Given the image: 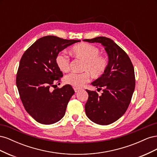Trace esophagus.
I'll return each mask as SVG.
<instances>
[{"instance_id": "34e87169", "label": "esophagus", "mask_w": 157, "mask_h": 157, "mask_svg": "<svg viewBox=\"0 0 157 157\" xmlns=\"http://www.w3.org/2000/svg\"><path fill=\"white\" fill-rule=\"evenodd\" d=\"M74 90H75V92L77 93V92H79V89L78 88H74Z\"/></svg>"}]
</instances>
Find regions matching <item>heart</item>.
I'll use <instances>...</instances> for the list:
<instances>
[{
  "instance_id": "b5f03b06",
  "label": "heart",
  "mask_w": 157,
  "mask_h": 157,
  "mask_svg": "<svg viewBox=\"0 0 157 157\" xmlns=\"http://www.w3.org/2000/svg\"><path fill=\"white\" fill-rule=\"evenodd\" d=\"M71 52L78 58L85 61L83 70L88 72L82 73H71L64 77L66 84L75 88H80L90 80V74L94 77L98 78L105 73L108 62L105 57L99 56V50L96 46L81 43L75 46ZM57 67L62 72H67L69 69V58L64 53H59L56 58Z\"/></svg>"
}]
</instances>
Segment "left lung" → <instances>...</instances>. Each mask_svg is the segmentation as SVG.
I'll use <instances>...</instances> for the list:
<instances>
[{"mask_svg": "<svg viewBox=\"0 0 157 157\" xmlns=\"http://www.w3.org/2000/svg\"><path fill=\"white\" fill-rule=\"evenodd\" d=\"M83 41L101 44L108 56L106 71L91 84L101 89L96 92L86 90L88 94L85 112L90 121L100 125H108L120 118L129 106L135 89L134 69L126 52L113 40L98 36Z\"/></svg>", "mask_w": 157, "mask_h": 157, "instance_id": "8db88e82", "label": "left lung"}]
</instances>
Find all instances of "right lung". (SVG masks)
<instances>
[{
	"label": "right lung",
	"mask_w": 157,
	"mask_h": 157,
	"mask_svg": "<svg viewBox=\"0 0 157 157\" xmlns=\"http://www.w3.org/2000/svg\"><path fill=\"white\" fill-rule=\"evenodd\" d=\"M78 42L56 36H43L21 57L16 76L17 88L26 111L40 124H54L65 115L75 91L68 84L50 90L56 80L63 77L56 58L60 52Z\"/></svg>",
	"instance_id": "1"
}]
</instances>
